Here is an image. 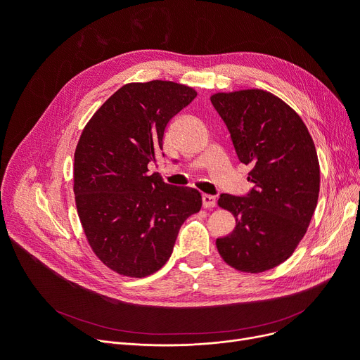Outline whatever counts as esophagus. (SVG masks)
Instances as JSON below:
<instances>
[{
  "instance_id": "esophagus-1",
  "label": "esophagus",
  "mask_w": 360,
  "mask_h": 360,
  "mask_svg": "<svg viewBox=\"0 0 360 360\" xmlns=\"http://www.w3.org/2000/svg\"><path fill=\"white\" fill-rule=\"evenodd\" d=\"M216 204H217L216 197L209 195V194H202V207H205V209H210V207H216Z\"/></svg>"
}]
</instances>
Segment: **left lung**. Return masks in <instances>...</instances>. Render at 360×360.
Returning <instances> with one entry per match:
<instances>
[{
	"label": "left lung",
	"instance_id": "obj_1",
	"mask_svg": "<svg viewBox=\"0 0 360 360\" xmlns=\"http://www.w3.org/2000/svg\"><path fill=\"white\" fill-rule=\"evenodd\" d=\"M231 132L238 159L254 184L243 197L221 194L219 205L235 231L216 247L231 267L262 273L286 261L307 233L319 194V163L304 121L274 94L248 89L210 98Z\"/></svg>",
	"mask_w": 360,
	"mask_h": 360
}]
</instances>
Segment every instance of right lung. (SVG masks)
<instances>
[{
	"label": "right lung",
	"instance_id": "1",
	"mask_svg": "<svg viewBox=\"0 0 360 360\" xmlns=\"http://www.w3.org/2000/svg\"><path fill=\"white\" fill-rule=\"evenodd\" d=\"M195 96L193 87L174 82L129 83L82 132L75 205L93 252L118 274L140 278L160 270L182 223L201 209L197 190L165 184L147 167L162 153L167 122Z\"/></svg>",
	"mask_w": 360,
	"mask_h": 360
}]
</instances>
